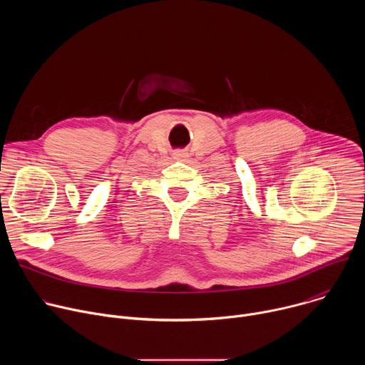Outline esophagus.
Listing matches in <instances>:
<instances>
[{"label":"esophagus","mask_w":365,"mask_h":365,"mask_svg":"<svg viewBox=\"0 0 365 365\" xmlns=\"http://www.w3.org/2000/svg\"><path fill=\"white\" fill-rule=\"evenodd\" d=\"M186 158H187V153H185V151H175L173 153V159L175 160L183 162V160H186Z\"/></svg>","instance_id":"1"}]
</instances>
